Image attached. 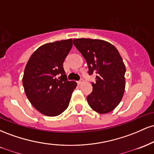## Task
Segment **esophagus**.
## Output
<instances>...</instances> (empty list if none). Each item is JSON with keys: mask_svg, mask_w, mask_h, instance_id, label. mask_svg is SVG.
Listing matches in <instances>:
<instances>
[{"mask_svg": "<svg viewBox=\"0 0 154 154\" xmlns=\"http://www.w3.org/2000/svg\"><path fill=\"white\" fill-rule=\"evenodd\" d=\"M82 82H83V81L82 80V79H81V80H79V81H77V84H78L79 85H80L82 84Z\"/></svg>", "mask_w": 154, "mask_h": 154, "instance_id": "obj_1", "label": "esophagus"}]
</instances>
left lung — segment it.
<instances>
[{
  "mask_svg": "<svg viewBox=\"0 0 154 154\" xmlns=\"http://www.w3.org/2000/svg\"><path fill=\"white\" fill-rule=\"evenodd\" d=\"M75 46L84 56L89 74H96L93 92L87 100L93 110L107 114L119 105L125 93L126 72L122 56L114 45L98 39L78 38Z\"/></svg>",
  "mask_w": 154,
  "mask_h": 154,
  "instance_id": "1",
  "label": "left lung"
}]
</instances>
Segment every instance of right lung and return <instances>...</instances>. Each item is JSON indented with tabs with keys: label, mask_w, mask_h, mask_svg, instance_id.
Wrapping results in <instances>:
<instances>
[{
	"label": "right lung",
	"mask_w": 154,
	"mask_h": 154,
	"mask_svg": "<svg viewBox=\"0 0 154 154\" xmlns=\"http://www.w3.org/2000/svg\"><path fill=\"white\" fill-rule=\"evenodd\" d=\"M72 39L44 44L31 55L22 83L32 105L43 115L56 116L68 107L77 84L68 81L63 63L71 50Z\"/></svg>",
	"instance_id": "1"
}]
</instances>
